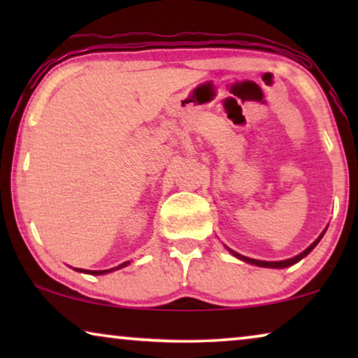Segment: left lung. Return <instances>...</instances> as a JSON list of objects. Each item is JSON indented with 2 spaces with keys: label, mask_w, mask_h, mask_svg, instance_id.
Returning <instances> with one entry per match:
<instances>
[{
  "label": "left lung",
  "mask_w": 358,
  "mask_h": 358,
  "mask_svg": "<svg viewBox=\"0 0 358 358\" xmlns=\"http://www.w3.org/2000/svg\"><path fill=\"white\" fill-rule=\"evenodd\" d=\"M327 229V228H326ZM326 229L324 231H322L320 236H317V239L315 243H311L310 246H308L305 251L303 252H300L298 254V256H295V257H290V259H285V261H257V259H251V257H246V256H241V254H238L236 251H233V249H229V248H227L229 252L233 254L234 257H238L239 261H243V262H248V264H252V266H257V267H268V268H285V267H290V266H293V264H296V262H300L303 257H306L308 254H310L313 249L316 248V244L321 241V238L324 236V233H326Z\"/></svg>",
  "instance_id": "8db88e82"
}]
</instances>
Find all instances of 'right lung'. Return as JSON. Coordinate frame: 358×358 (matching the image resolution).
<instances>
[{
    "label": "right lung",
    "mask_w": 358,
    "mask_h": 358,
    "mask_svg": "<svg viewBox=\"0 0 358 358\" xmlns=\"http://www.w3.org/2000/svg\"><path fill=\"white\" fill-rule=\"evenodd\" d=\"M130 264V261H127L124 264H120V266H117L114 268H107V271H86V268H75L78 272H83V273H90V275H104V273H109V272H114V271H119V268H124Z\"/></svg>",
    "instance_id": "add662e5"
}]
</instances>
